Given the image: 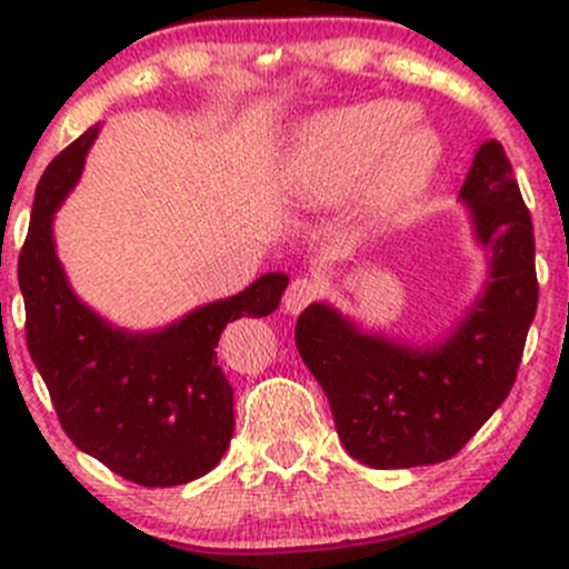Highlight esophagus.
I'll list each match as a JSON object with an SVG mask.
<instances>
[{
    "label": "esophagus",
    "instance_id": "1",
    "mask_svg": "<svg viewBox=\"0 0 569 569\" xmlns=\"http://www.w3.org/2000/svg\"><path fill=\"white\" fill-rule=\"evenodd\" d=\"M319 295V280L317 278H295L289 283V289H286V297H283V308L286 313H300L306 311V306H311L313 300H317Z\"/></svg>",
    "mask_w": 569,
    "mask_h": 569
}]
</instances>
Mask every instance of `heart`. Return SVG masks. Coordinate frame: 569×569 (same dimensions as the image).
I'll list each match as a JSON object with an SVG mask.
<instances>
[{
	"mask_svg": "<svg viewBox=\"0 0 569 569\" xmlns=\"http://www.w3.org/2000/svg\"><path fill=\"white\" fill-rule=\"evenodd\" d=\"M443 140L412 120L401 101H366L313 118L283 164L286 198L327 209L360 180L358 214L369 228H393L412 214L443 164Z\"/></svg>",
	"mask_w": 569,
	"mask_h": 569,
	"instance_id": "obj_1",
	"label": "heart"
}]
</instances>
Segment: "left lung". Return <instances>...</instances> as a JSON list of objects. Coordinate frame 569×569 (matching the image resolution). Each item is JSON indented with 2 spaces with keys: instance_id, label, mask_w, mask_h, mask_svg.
Masks as SVG:
<instances>
[{
  "instance_id": "1",
  "label": "left lung",
  "mask_w": 569,
  "mask_h": 569,
  "mask_svg": "<svg viewBox=\"0 0 569 569\" xmlns=\"http://www.w3.org/2000/svg\"><path fill=\"white\" fill-rule=\"evenodd\" d=\"M487 280L443 338L369 332L330 302L297 319L300 358L330 401L338 438L369 468L451 460L501 407L537 313L533 226L503 146L487 140L460 189Z\"/></svg>"
}]
</instances>
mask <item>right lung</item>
<instances>
[{"instance_id":"right-lung-1","label":"right lung","mask_w":569,"mask_h":569,"mask_svg":"<svg viewBox=\"0 0 569 569\" xmlns=\"http://www.w3.org/2000/svg\"><path fill=\"white\" fill-rule=\"evenodd\" d=\"M99 126L51 159L19 256L27 347L68 438L112 473L176 487L209 473L233 435V388L217 366L228 321L269 317L289 278L267 272L239 295L168 327L131 332L84 306L54 248V211L82 176Z\"/></svg>"}]
</instances>
